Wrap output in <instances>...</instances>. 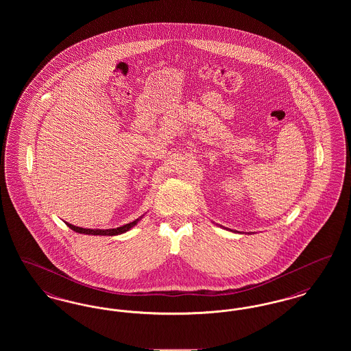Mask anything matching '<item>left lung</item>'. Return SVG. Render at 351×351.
<instances>
[{"label": "left lung", "instance_id": "1", "mask_svg": "<svg viewBox=\"0 0 351 351\" xmlns=\"http://www.w3.org/2000/svg\"><path fill=\"white\" fill-rule=\"evenodd\" d=\"M221 228H222V229H226V228H225V226H221ZM226 230H229V232H234V233H237V232H235V230H232V229H226Z\"/></svg>", "mask_w": 351, "mask_h": 351}]
</instances>
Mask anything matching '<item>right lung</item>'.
Returning a JSON list of instances; mask_svg holds the SVG:
<instances>
[{
	"instance_id": "right-lung-1",
	"label": "right lung",
	"mask_w": 351,
	"mask_h": 351,
	"mask_svg": "<svg viewBox=\"0 0 351 351\" xmlns=\"http://www.w3.org/2000/svg\"><path fill=\"white\" fill-rule=\"evenodd\" d=\"M145 217V215H142L141 217L136 218V219H134L133 222H130V223H126V225H123V226H119V228H116V229H84V228H79V226H75V225H72V223H67L68 228L69 229H72L73 232H76V233L79 234H88V235H109V237H113V235H119V234L126 233V232H129V230H132L134 226L142 219V218Z\"/></svg>"
}]
</instances>
